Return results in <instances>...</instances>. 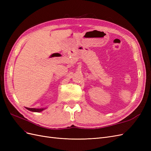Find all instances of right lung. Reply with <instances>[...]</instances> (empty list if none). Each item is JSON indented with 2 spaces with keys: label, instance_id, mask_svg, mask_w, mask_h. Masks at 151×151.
I'll use <instances>...</instances> for the list:
<instances>
[{
  "label": "right lung",
  "instance_id": "1",
  "mask_svg": "<svg viewBox=\"0 0 151 151\" xmlns=\"http://www.w3.org/2000/svg\"><path fill=\"white\" fill-rule=\"evenodd\" d=\"M26 108L28 110L31 111H33V112H41L44 109H45L46 108H27L26 107Z\"/></svg>",
  "mask_w": 151,
  "mask_h": 151
}]
</instances>
